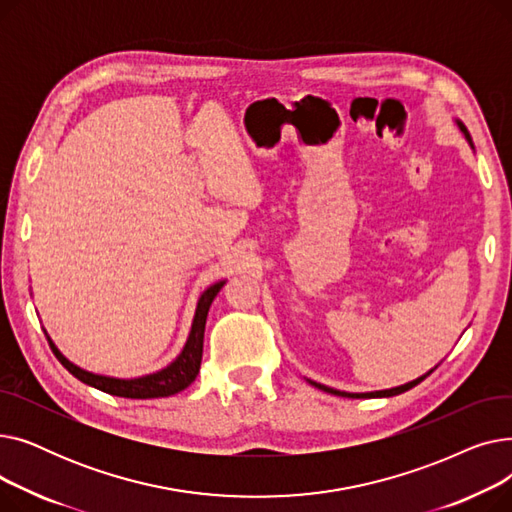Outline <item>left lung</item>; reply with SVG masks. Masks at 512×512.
I'll return each mask as SVG.
<instances>
[{
  "label": "left lung",
  "mask_w": 512,
  "mask_h": 512,
  "mask_svg": "<svg viewBox=\"0 0 512 512\" xmlns=\"http://www.w3.org/2000/svg\"><path fill=\"white\" fill-rule=\"evenodd\" d=\"M456 124H459V128H461V132L465 134V139L469 141V145L473 147V141H471V134H469V130H467V126L463 124V122H459L456 120ZM434 371V369H432ZM432 371H427L425 375H421V378H417V380H413V382H409V384H405V386H398V388H390V390H378V392H367V394H351V392H340V390H334V388H328V386H321V384H317V382H311L309 380V384H313L315 388H319V390H324V392H330V394H336V396H346V398H384V396H396V394H402V392H407V390H411L413 386H417L419 382H423L429 373Z\"/></svg>",
  "instance_id": "obj_1"
}]
</instances>
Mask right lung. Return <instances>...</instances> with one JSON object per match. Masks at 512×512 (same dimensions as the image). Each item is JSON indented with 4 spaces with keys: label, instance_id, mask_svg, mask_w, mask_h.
Returning <instances> with one entry per match:
<instances>
[{
    "label": "right lung",
    "instance_id": "obj_1",
    "mask_svg": "<svg viewBox=\"0 0 512 512\" xmlns=\"http://www.w3.org/2000/svg\"><path fill=\"white\" fill-rule=\"evenodd\" d=\"M226 282H215L211 284L197 303L195 319L191 326V334H188V340L182 348V353L172 361L166 369H161L151 375H143V378H134V380H118V378H107V375H97L91 371H85L70 363L49 338V346L53 355L58 357V361L78 378L80 382H85L101 392L122 396V398H161V396H172L182 392L184 388L191 386L197 378L199 367H201V357H203V334H205V321H207V311L215 299V294L222 290Z\"/></svg>",
    "mask_w": 512,
    "mask_h": 512
}]
</instances>
